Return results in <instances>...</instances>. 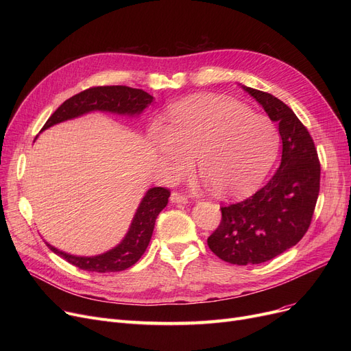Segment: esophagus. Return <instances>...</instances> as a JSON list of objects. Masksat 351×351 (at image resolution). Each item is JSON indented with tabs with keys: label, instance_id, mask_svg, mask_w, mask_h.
Segmentation results:
<instances>
[{
	"label": "esophagus",
	"instance_id": "esophagus-1",
	"mask_svg": "<svg viewBox=\"0 0 351 351\" xmlns=\"http://www.w3.org/2000/svg\"><path fill=\"white\" fill-rule=\"evenodd\" d=\"M171 202L172 204H188V197L179 192H173L171 195Z\"/></svg>",
	"mask_w": 351,
	"mask_h": 351
}]
</instances>
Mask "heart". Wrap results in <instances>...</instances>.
<instances>
[{
  "label": "heart",
  "instance_id": "b5f03b06",
  "mask_svg": "<svg viewBox=\"0 0 351 351\" xmlns=\"http://www.w3.org/2000/svg\"><path fill=\"white\" fill-rule=\"evenodd\" d=\"M151 141L166 179L185 176L196 158L199 175L222 197H241L261 185L278 156L274 123L234 99L197 95L173 104L168 126L154 125Z\"/></svg>",
  "mask_w": 351,
  "mask_h": 351
}]
</instances>
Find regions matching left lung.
<instances>
[{
	"label": "left lung",
	"mask_w": 351,
	"mask_h": 351,
	"mask_svg": "<svg viewBox=\"0 0 351 351\" xmlns=\"http://www.w3.org/2000/svg\"><path fill=\"white\" fill-rule=\"evenodd\" d=\"M279 123L283 152L278 171L247 199L222 206L209 249L228 263L259 265L298 245L306 234L320 192V160L311 135L296 114L267 92L243 86Z\"/></svg>",
	"instance_id": "1"
}]
</instances>
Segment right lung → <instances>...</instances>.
<instances>
[{
  "label": "right lung",
  "mask_w": 351,
  "mask_h": 351,
  "mask_svg": "<svg viewBox=\"0 0 351 351\" xmlns=\"http://www.w3.org/2000/svg\"><path fill=\"white\" fill-rule=\"evenodd\" d=\"M154 97L147 92L131 86L112 85V86H92L80 94L66 99L55 112L48 118L44 129L60 123L66 119L77 118L90 110H109V112L135 115L141 114L142 110L154 102ZM171 191L166 188H152L146 192L142 199L141 205L135 213L132 225L129 228L123 241L104 254L81 257L64 253L53 246H47L68 263L88 271L97 273H109V271H121L128 267L134 266L141 256L145 253L147 245L151 242V237L155 228V220L160 210L168 205V199Z\"/></svg>",
  "instance_id": "add662e5"
}]
</instances>
